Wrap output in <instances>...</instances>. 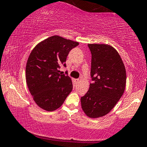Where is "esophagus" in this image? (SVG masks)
Segmentation results:
<instances>
[{
	"instance_id": "1",
	"label": "esophagus",
	"mask_w": 147,
	"mask_h": 147,
	"mask_svg": "<svg viewBox=\"0 0 147 147\" xmlns=\"http://www.w3.org/2000/svg\"><path fill=\"white\" fill-rule=\"evenodd\" d=\"M75 82L76 84H77L79 82V79H75Z\"/></svg>"
}]
</instances>
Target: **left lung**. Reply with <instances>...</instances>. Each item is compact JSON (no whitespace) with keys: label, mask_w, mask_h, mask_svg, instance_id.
Masks as SVG:
<instances>
[{"label":"left lung","mask_w":147,"mask_h":147,"mask_svg":"<svg viewBox=\"0 0 147 147\" xmlns=\"http://www.w3.org/2000/svg\"><path fill=\"white\" fill-rule=\"evenodd\" d=\"M88 46L92 55L90 76L94 82L81 97V104L88 117L98 118L109 113L122 96L126 87V69L113 47L97 43Z\"/></svg>","instance_id":"obj_1"}]
</instances>
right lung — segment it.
I'll list each match as a JSON object with an SVG mask.
<instances>
[{
	"label": "right lung",
	"instance_id": "right-lung-1",
	"mask_svg": "<svg viewBox=\"0 0 147 147\" xmlns=\"http://www.w3.org/2000/svg\"><path fill=\"white\" fill-rule=\"evenodd\" d=\"M77 41L52 36L38 43L30 53L25 68L26 83L36 104L53 111L63 104L72 90L71 78L60 73L67 56Z\"/></svg>",
	"mask_w": 147,
	"mask_h": 147
}]
</instances>
